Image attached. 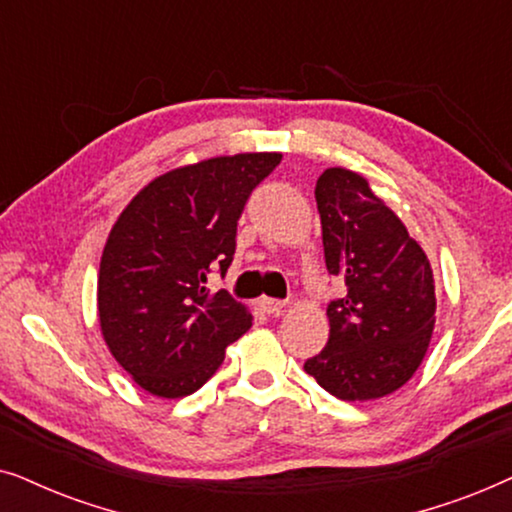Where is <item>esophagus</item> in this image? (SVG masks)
Returning <instances> with one entry per match:
<instances>
[{
	"label": "esophagus",
	"instance_id": "1",
	"mask_svg": "<svg viewBox=\"0 0 512 512\" xmlns=\"http://www.w3.org/2000/svg\"><path fill=\"white\" fill-rule=\"evenodd\" d=\"M260 306H262V311L267 313V316H281L283 309H285V302H283V299L262 297V299H260Z\"/></svg>",
	"mask_w": 512,
	"mask_h": 512
}]
</instances>
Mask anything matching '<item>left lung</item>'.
I'll return each mask as SVG.
<instances>
[{
	"label": "left lung",
	"mask_w": 512,
	"mask_h": 512,
	"mask_svg": "<svg viewBox=\"0 0 512 512\" xmlns=\"http://www.w3.org/2000/svg\"><path fill=\"white\" fill-rule=\"evenodd\" d=\"M316 203L325 267L346 295L327 304L330 339L304 370L339 400L384 398L410 381L431 342V264L363 175L327 168Z\"/></svg>",
	"instance_id": "1"
}]
</instances>
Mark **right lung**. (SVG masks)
<instances>
[{
	"label": "right lung",
	"instance_id": "right-lung-1",
	"mask_svg": "<svg viewBox=\"0 0 512 512\" xmlns=\"http://www.w3.org/2000/svg\"><path fill=\"white\" fill-rule=\"evenodd\" d=\"M276 152L217 156L156 177L109 231L98 276L102 337L135 384L185 398L206 384L224 349L252 325L227 290L210 292L236 252L252 189L274 173Z\"/></svg>",
	"mask_w": 512,
	"mask_h": 512
}]
</instances>
